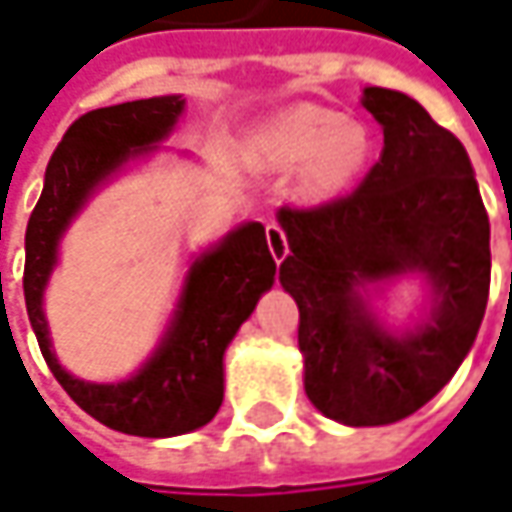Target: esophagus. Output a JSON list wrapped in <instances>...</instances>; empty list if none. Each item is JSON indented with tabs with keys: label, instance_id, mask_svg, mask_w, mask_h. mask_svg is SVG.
<instances>
[{
	"label": "esophagus",
	"instance_id": "obj_1",
	"mask_svg": "<svg viewBox=\"0 0 512 512\" xmlns=\"http://www.w3.org/2000/svg\"><path fill=\"white\" fill-rule=\"evenodd\" d=\"M265 236H267V247H270V253H273V259H276V265H282L287 253H290V247H287L285 230L276 225V222H267Z\"/></svg>",
	"mask_w": 512,
	"mask_h": 512
}]
</instances>
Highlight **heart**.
I'll list each match as a JSON object with an SVG mask.
<instances>
[{"label":"heart","instance_id":"b5f03b06","mask_svg":"<svg viewBox=\"0 0 512 512\" xmlns=\"http://www.w3.org/2000/svg\"><path fill=\"white\" fill-rule=\"evenodd\" d=\"M370 133L342 122L336 110L299 105L270 119L256 136V156L267 168L302 170L310 196H330L350 185L370 159Z\"/></svg>","mask_w":512,"mask_h":512}]
</instances>
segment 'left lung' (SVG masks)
I'll return each mask as SVG.
<instances>
[{
  "label": "left lung",
  "instance_id": "left-lung-1",
  "mask_svg": "<svg viewBox=\"0 0 512 512\" xmlns=\"http://www.w3.org/2000/svg\"><path fill=\"white\" fill-rule=\"evenodd\" d=\"M384 130L379 162L356 190L282 207L290 253L279 282L299 305L307 399L350 427L399 422L453 379L473 347L490 290V222L462 142L410 96L364 88ZM422 269L437 305L404 337L375 325L358 287Z\"/></svg>",
  "mask_w": 512,
  "mask_h": 512
}]
</instances>
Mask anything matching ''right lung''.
I'll return each instance as SVG.
<instances>
[{
    "mask_svg": "<svg viewBox=\"0 0 512 512\" xmlns=\"http://www.w3.org/2000/svg\"><path fill=\"white\" fill-rule=\"evenodd\" d=\"M182 108L179 96H156L79 116L50 156L25 233V305L50 373L96 422L148 439L182 436L216 416L225 396V347L276 276L265 227L242 225L190 267L168 339L128 382L90 384L62 370L50 353L42 290L56 265L59 236L93 187L165 139Z\"/></svg>",
    "mask_w": 512,
    "mask_h": 512,
    "instance_id": "obj_1",
    "label": "right lung"
}]
</instances>
